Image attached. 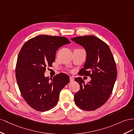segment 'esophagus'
I'll list each match as a JSON object with an SVG mask.
<instances>
[{
    "label": "esophagus",
    "instance_id": "obj_1",
    "mask_svg": "<svg viewBox=\"0 0 134 134\" xmlns=\"http://www.w3.org/2000/svg\"><path fill=\"white\" fill-rule=\"evenodd\" d=\"M70 80L71 82H73L74 81V78L73 76H71V77H70Z\"/></svg>",
    "mask_w": 134,
    "mask_h": 134
}]
</instances>
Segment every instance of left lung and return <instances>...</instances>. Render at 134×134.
I'll return each mask as SVG.
<instances>
[{"mask_svg": "<svg viewBox=\"0 0 134 134\" xmlns=\"http://www.w3.org/2000/svg\"><path fill=\"white\" fill-rule=\"evenodd\" d=\"M71 40L82 46L86 52L79 75L91 79L86 84L81 77L75 79L80 86L75 94V104L83 110H94L104 104L112 94L117 75L115 61L108 45L96 36L75 37Z\"/></svg>", "mask_w": 134, "mask_h": 134, "instance_id": "obj_1", "label": "left lung"}]
</instances>
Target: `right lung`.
<instances>
[{"label": "right lung", "instance_id": "1", "mask_svg": "<svg viewBox=\"0 0 134 134\" xmlns=\"http://www.w3.org/2000/svg\"><path fill=\"white\" fill-rule=\"evenodd\" d=\"M70 43L65 37L41 35L22 46L16 63V80L22 97L33 109L44 112L54 107L60 91L70 82L69 76L63 73L51 79L44 76L58 48Z\"/></svg>", "mask_w": 134, "mask_h": 134}]
</instances>
